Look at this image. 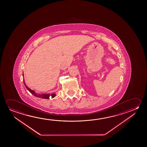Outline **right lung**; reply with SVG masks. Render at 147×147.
<instances>
[{"instance_id": "obj_1", "label": "right lung", "mask_w": 147, "mask_h": 147, "mask_svg": "<svg viewBox=\"0 0 147 147\" xmlns=\"http://www.w3.org/2000/svg\"><path fill=\"white\" fill-rule=\"evenodd\" d=\"M23 76H24V75H23ZM23 82H24V84L25 85L26 88H27V90H28L30 93H32V95H34V96H36V97L40 98H42V99H49L50 97H51V98H54L56 96V94L55 93L51 94H38V93H36L34 90H32L30 88H29L26 85L25 82H24V80H23Z\"/></svg>"}]
</instances>
